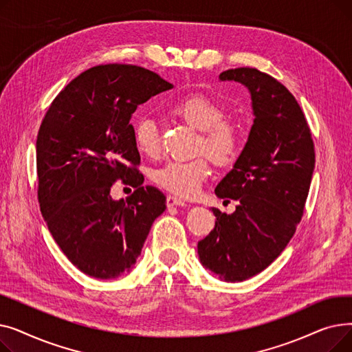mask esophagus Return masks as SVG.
<instances>
[{"label":"esophagus","mask_w":352,"mask_h":352,"mask_svg":"<svg viewBox=\"0 0 352 352\" xmlns=\"http://www.w3.org/2000/svg\"><path fill=\"white\" fill-rule=\"evenodd\" d=\"M166 206H168V207H174V206H187L186 204V201H184V199H181V198H178V197H174V195H168V197H166Z\"/></svg>","instance_id":"34e87169"}]
</instances>
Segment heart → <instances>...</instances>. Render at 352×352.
<instances>
[{"label":"heart","mask_w":352,"mask_h":352,"mask_svg":"<svg viewBox=\"0 0 352 352\" xmlns=\"http://www.w3.org/2000/svg\"><path fill=\"white\" fill-rule=\"evenodd\" d=\"M170 113L198 129L199 138L197 153H206L210 160L224 166L231 164L239 148L236 126L224 120V108L204 94H191L179 98L170 107ZM134 144L137 150L150 158L161 153L158 128L151 118H141L134 124ZM210 175V165L206 157L191 161H170L154 171L153 179L161 188L178 197L195 195Z\"/></svg>","instance_id":"1"}]
</instances>
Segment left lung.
<instances>
[{
    "label": "left lung",
    "instance_id": "8db88e82",
    "mask_svg": "<svg viewBox=\"0 0 352 352\" xmlns=\"http://www.w3.org/2000/svg\"><path fill=\"white\" fill-rule=\"evenodd\" d=\"M219 80L250 89L255 118L241 155L215 188L239 206L232 214L212 208L215 227L198 243V255L221 280L235 283L264 271L295 234L316 150L300 104L281 82L245 67L221 72Z\"/></svg>",
    "mask_w": 352,
    "mask_h": 352
}]
</instances>
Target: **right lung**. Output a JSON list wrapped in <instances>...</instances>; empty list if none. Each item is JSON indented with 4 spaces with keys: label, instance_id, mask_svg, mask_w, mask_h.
<instances>
[{
    "label": "right lung",
    "instance_id": "obj_1",
    "mask_svg": "<svg viewBox=\"0 0 352 352\" xmlns=\"http://www.w3.org/2000/svg\"><path fill=\"white\" fill-rule=\"evenodd\" d=\"M170 88L173 84L138 65H97L55 97L41 122V214L68 260L94 278L128 274L154 219L166 208L158 188L142 187L129 120L140 104ZM118 179L136 188L125 201L109 195Z\"/></svg>",
    "mask_w": 352,
    "mask_h": 352
}]
</instances>
